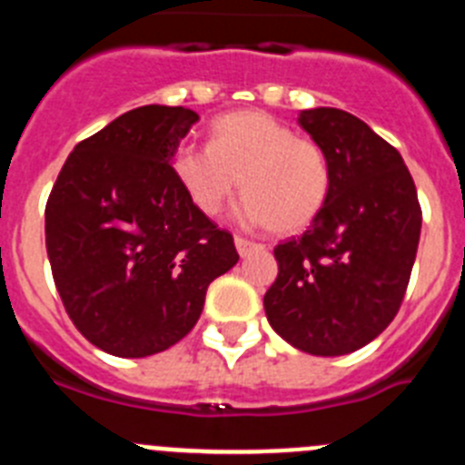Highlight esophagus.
Segmentation results:
<instances>
[{
	"mask_svg": "<svg viewBox=\"0 0 465 465\" xmlns=\"http://www.w3.org/2000/svg\"><path fill=\"white\" fill-rule=\"evenodd\" d=\"M235 246H237V253H240L242 258H246L249 253H253V252H262V244L249 242V240H244V237H235Z\"/></svg>",
	"mask_w": 465,
	"mask_h": 465,
	"instance_id": "1",
	"label": "esophagus"
}]
</instances>
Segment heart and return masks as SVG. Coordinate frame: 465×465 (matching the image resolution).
Returning a JSON list of instances; mask_svg holds the SVG:
<instances>
[{
  "label": "heart",
  "instance_id": "b5f03b06",
  "mask_svg": "<svg viewBox=\"0 0 465 465\" xmlns=\"http://www.w3.org/2000/svg\"><path fill=\"white\" fill-rule=\"evenodd\" d=\"M174 172L195 207L219 216L242 186V221L277 235L307 228L331 195V165L316 142L265 111H232L212 123V143H188Z\"/></svg>",
  "mask_w": 465,
  "mask_h": 465
}]
</instances>
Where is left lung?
Returning <instances> with one entry per match:
<instances>
[{
    "mask_svg": "<svg viewBox=\"0 0 465 465\" xmlns=\"http://www.w3.org/2000/svg\"><path fill=\"white\" fill-rule=\"evenodd\" d=\"M298 123L326 153L331 195L302 237L274 246L279 274L262 305L300 351L351 354L401 310L421 207L401 153L361 118L319 106L300 111Z\"/></svg>",
    "mask_w": 465,
    "mask_h": 465,
    "instance_id": "1",
    "label": "left lung"
}]
</instances>
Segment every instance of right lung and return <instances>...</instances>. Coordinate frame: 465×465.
Listing matches in <instances>:
<instances>
[{
	"label": "right lung",
	"instance_id": "add662e5",
	"mask_svg": "<svg viewBox=\"0 0 465 465\" xmlns=\"http://www.w3.org/2000/svg\"><path fill=\"white\" fill-rule=\"evenodd\" d=\"M197 121L183 106L127 111L74 146L48 195L57 293L81 335L111 356L143 359L186 338L209 283L240 261L172 165Z\"/></svg>",
	"mask_w": 465,
	"mask_h": 465
}]
</instances>
